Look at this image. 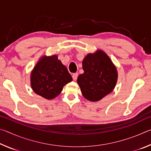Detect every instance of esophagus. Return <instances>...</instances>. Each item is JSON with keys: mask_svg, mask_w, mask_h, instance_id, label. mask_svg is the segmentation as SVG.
Here are the masks:
<instances>
[{"mask_svg": "<svg viewBox=\"0 0 151 151\" xmlns=\"http://www.w3.org/2000/svg\"><path fill=\"white\" fill-rule=\"evenodd\" d=\"M78 77V73H74L73 75V78L74 81H76Z\"/></svg>", "mask_w": 151, "mask_h": 151, "instance_id": "obj_1", "label": "esophagus"}]
</instances>
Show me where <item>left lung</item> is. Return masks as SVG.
<instances>
[{"label":"left lung","instance_id":"left-lung-1","mask_svg":"<svg viewBox=\"0 0 151 151\" xmlns=\"http://www.w3.org/2000/svg\"><path fill=\"white\" fill-rule=\"evenodd\" d=\"M84 73L78 76L77 83L83 96L96 102L112 92L118 72L108 55L101 49L88 53L83 60Z\"/></svg>","mask_w":151,"mask_h":151}]
</instances>
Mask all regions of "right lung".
<instances>
[{
    "label": "right lung",
    "instance_id": "right-lung-1",
    "mask_svg": "<svg viewBox=\"0 0 151 151\" xmlns=\"http://www.w3.org/2000/svg\"><path fill=\"white\" fill-rule=\"evenodd\" d=\"M73 81L58 56H42L30 73V86L36 94L47 100L55 99L63 86Z\"/></svg>",
    "mask_w": 151,
    "mask_h": 151
}]
</instances>
